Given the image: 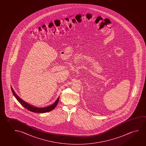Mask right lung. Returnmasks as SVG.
I'll return each instance as SVG.
<instances>
[{
    "label": "right lung",
    "instance_id": "right-lung-1",
    "mask_svg": "<svg viewBox=\"0 0 146 146\" xmlns=\"http://www.w3.org/2000/svg\"><path fill=\"white\" fill-rule=\"evenodd\" d=\"M11 91L13 94L14 95L15 97L16 98V99L18 100V102L22 105L24 107V108L27 109V110L30 111L31 112L35 113H45L48 112L50 111L53 110L56 107V105H58V101H59V97L57 99L56 102L52 104L51 105L47 106V107H43V108H39V107H37L35 106L32 105L26 102L23 100L22 99L20 98V97L18 96L17 94H16V92H14V90L13 89V88L11 86Z\"/></svg>",
    "mask_w": 146,
    "mask_h": 146
}]
</instances>
